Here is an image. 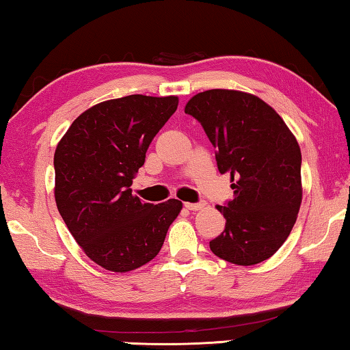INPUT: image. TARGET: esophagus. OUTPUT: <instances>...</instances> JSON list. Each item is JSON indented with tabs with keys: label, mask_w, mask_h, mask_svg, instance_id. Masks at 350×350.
Listing matches in <instances>:
<instances>
[{
	"label": "esophagus",
	"mask_w": 350,
	"mask_h": 350,
	"mask_svg": "<svg viewBox=\"0 0 350 350\" xmlns=\"http://www.w3.org/2000/svg\"><path fill=\"white\" fill-rule=\"evenodd\" d=\"M204 206H205V204H202V202H200V204H189V202H187L185 204V208L187 210H191V211L200 210V208H204Z\"/></svg>",
	"instance_id": "obj_1"
}]
</instances>
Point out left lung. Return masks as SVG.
<instances>
[{"mask_svg": "<svg viewBox=\"0 0 350 350\" xmlns=\"http://www.w3.org/2000/svg\"><path fill=\"white\" fill-rule=\"evenodd\" d=\"M185 114L202 125L216 148L221 174H230L233 199L217 210L225 230L211 252L236 265L269 259L286 242L303 200L301 150L280 114L242 91L210 90L188 100Z\"/></svg>", "mask_w": 350, "mask_h": 350, "instance_id": "8db88e82", "label": "left lung"}]
</instances>
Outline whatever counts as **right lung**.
I'll return each mask as SVG.
<instances>
[{
  "label": "right lung",
  "instance_id": "1",
  "mask_svg": "<svg viewBox=\"0 0 350 350\" xmlns=\"http://www.w3.org/2000/svg\"><path fill=\"white\" fill-rule=\"evenodd\" d=\"M177 105L176 96L106 100L77 117L58 142L57 208L77 244L100 267L126 273L150 262L182 210L177 199L142 202L129 188Z\"/></svg>",
  "mask_w": 350,
  "mask_h": 350
}]
</instances>
